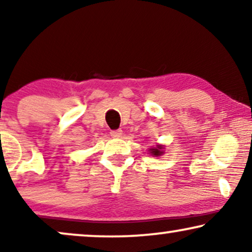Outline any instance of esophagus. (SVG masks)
<instances>
[{"label": "esophagus", "mask_w": 252, "mask_h": 252, "mask_svg": "<svg viewBox=\"0 0 252 252\" xmlns=\"http://www.w3.org/2000/svg\"><path fill=\"white\" fill-rule=\"evenodd\" d=\"M110 134H111L112 137H116V139H118V137H120V136L123 135V130L122 129L111 130V132H110Z\"/></svg>", "instance_id": "1"}]
</instances>
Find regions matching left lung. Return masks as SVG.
Here are the masks:
<instances>
[{
	"instance_id": "8db88e82",
	"label": "left lung",
	"mask_w": 252,
	"mask_h": 252,
	"mask_svg": "<svg viewBox=\"0 0 252 252\" xmlns=\"http://www.w3.org/2000/svg\"><path fill=\"white\" fill-rule=\"evenodd\" d=\"M150 151V154L153 155V156H160V155H163L164 153H163V147L161 146H157V147H155V148H151V149L149 150Z\"/></svg>"
}]
</instances>
